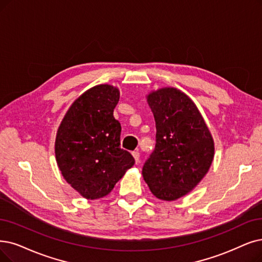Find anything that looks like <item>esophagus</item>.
<instances>
[{
  "label": "esophagus",
  "instance_id": "34e87169",
  "mask_svg": "<svg viewBox=\"0 0 262 262\" xmlns=\"http://www.w3.org/2000/svg\"><path fill=\"white\" fill-rule=\"evenodd\" d=\"M132 156H133V158L135 160V163L138 164L140 162V152L139 151H133Z\"/></svg>",
  "mask_w": 262,
  "mask_h": 262
}]
</instances>
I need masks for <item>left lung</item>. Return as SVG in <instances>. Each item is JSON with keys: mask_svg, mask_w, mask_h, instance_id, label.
<instances>
[{"mask_svg": "<svg viewBox=\"0 0 262 262\" xmlns=\"http://www.w3.org/2000/svg\"><path fill=\"white\" fill-rule=\"evenodd\" d=\"M156 121V146L143 166L155 196L174 201L190 192L214 159L212 134L192 100L176 88L147 96Z\"/></svg>", "mask_w": 262, "mask_h": 262, "instance_id": "1", "label": "left lung"}]
</instances>
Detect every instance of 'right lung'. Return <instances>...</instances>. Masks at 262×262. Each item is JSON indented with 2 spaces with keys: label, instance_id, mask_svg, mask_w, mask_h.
Listing matches in <instances>:
<instances>
[{
  "label": "right lung",
  "instance_id": "obj_1",
  "mask_svg": "<svg viewBox=\"0 0 262 262\" xmlns=\"http://www.w3.org/2000/svg\"><path fill=\"white\" fill-rule=\"evenodd\" d=\"M119 90L90 88L74 101L57 131L55 154L64 180L88 200L107 195L134 164L120 148L121 125L114 118Z\"/></svg>",
  "mask_w": 262,
  "mask_h": 262
}]
</instances>
